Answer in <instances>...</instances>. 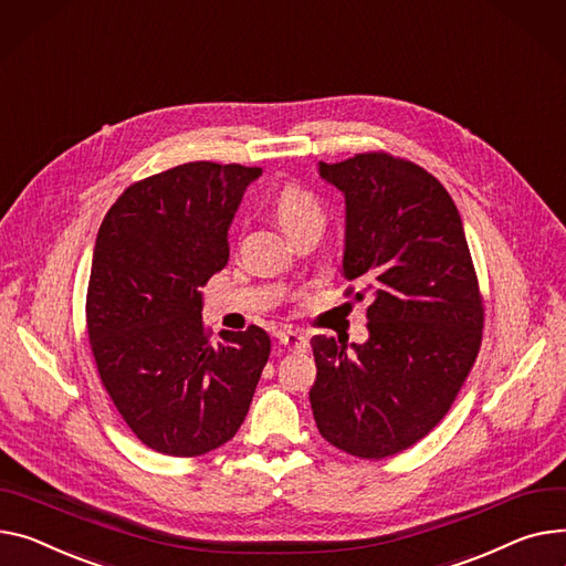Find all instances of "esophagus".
I'll use <instances>...</instances> for the list:
<instances>
[{"label":"esophagus","mask_w":566,"mask_h":566,"mask_svg":"<svg viewBox=\"0 0 566 566\" xmlns=\"http://www.w3.org/2000/svg\"><path fill=\"white\" fill-rule=\"evenodd\" d=\"M275 336H277V344H280L282 348H286V350L300 353V350L307 348V338H305L303 334L293 332V329H280Z\"/></svg>","instance_id":"esophagus-1"}]
</instances>
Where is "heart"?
Wrapping results in <instances>:
<instances>
[{"instance_id": "1", "label": "heart", "mask_w": 566, "mask_h": 566, "mask_svg": "<svg viewBox=\"0 0 566 566\" xmlns=\"http://www.w3.org/2000/svg\"><path fill=\"white\" fill-rule=\"evenodd\" d=\"M275 213L286 232L300 228L303 222L323 220V209H321V202L316 200V196L312 191H307L303 184H295V181L284 184L277 191Z\"/></svg>"}]
</instances>
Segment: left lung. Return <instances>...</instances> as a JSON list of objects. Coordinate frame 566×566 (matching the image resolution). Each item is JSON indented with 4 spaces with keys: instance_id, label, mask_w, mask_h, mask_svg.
<instances>
[{
    "instance_id": "1",
    "label": "left lung",
    "mask_w": 566,
    "mask_h": 566,
    "mask_svg": "<svg viewBox=\"0 0 566 566\" xmlns=\"http://www.w3.org/2000/svg\"><path fill=\"white\" fill-rule=\"evenodd\" d=\"M346 198V295L368 297V342L314 336L318 432L361 460L421 441L458 398L484 307L462 218L437 177L387 153L318 164Z\"/></svg>"
}]
</instances>
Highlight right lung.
Here are the masks:
<instances>
[{
    "label": "right lung",
    "mask_w": 566,
    "mask_h": 566,
    "mask_svg": "<svg viewBox=\"0 0 566 566\" xmlns=\"http://www.w3.org/2000/svg\"><path fill=\"white\" fill-rule=\"evenodd\" d=\"M261 168L193 161L132 184L97 232L86 325L99 380L157 453L198 458L250 409L271 338L202 325V286L230 259L228 230Z\"/></svg>",
    "instance_id": "add662e5"
}]
</instances>
